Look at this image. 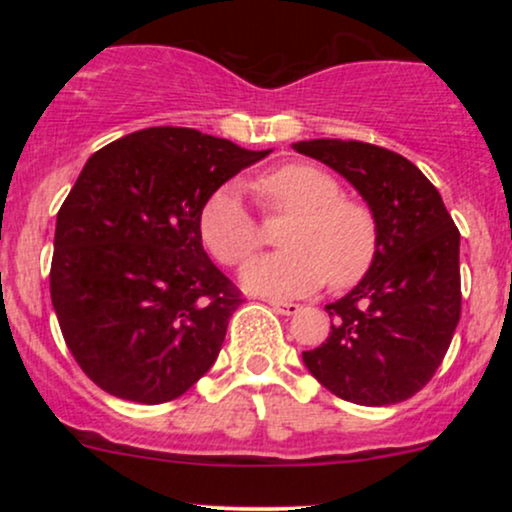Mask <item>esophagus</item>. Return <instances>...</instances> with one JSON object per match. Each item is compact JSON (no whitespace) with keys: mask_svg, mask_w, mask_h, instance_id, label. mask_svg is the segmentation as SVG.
<instances>
[{"mask_svg":"<svg viewBox=\"0 0 512 512\" xmlns=\"http://www.w3.org/2000/svg\"><path fill=\"white\" fill-rule=\"evenodd\" d=\"M269 305L276 310L279 315H296L298 310H301V305L298 303H289V301H269Z\"/></svg>","mask_w":512,"mask_h":512,"instance_id":"esophagus-1","label":"esophagus"}]
</instances>
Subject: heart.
<instances>
[{
    "instance_id": "obj_1",
    "label": "heart",
    "mask_w": 512,
    "mask_h": 512,
    "mask_svg": "<svg viewBox=\"0 0 512 512\" xmlns=\"http://www.w3.org/2000/svg\"><path fill=\"white\" fill-rule=\"evenodd\" d=\"M267 214H289L284 250L245 264V289L293 298L327 284L349 289L370 272L380 248L378 219L366 202L342 195V185L313 163H286L252 182ZM199 238L214 260L236 267L262 245L260 223L236 185H221L199 211Z\"/></svg>"
}]
</instances>
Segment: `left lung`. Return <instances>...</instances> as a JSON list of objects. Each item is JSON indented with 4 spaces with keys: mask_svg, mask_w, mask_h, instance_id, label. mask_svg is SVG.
I'll use <instances>...</instances> for the list:
<instances>
[{
    "mask_svg": "<svg viewBox=\"0 0 512 512\" xmlns=\"http://www.w3.org/2000/svg\"><path fill=\"white\" fill-rule=\"evenodd\" d=\"M293 149L344 175L380 231L370 272L325 305L332 332L303 351L305 366L346 402H404L433 378L460 322V231L431 180L395 151L342 139H310Z\"/></svg>",
    "mask_w": 512,
    "mask_h": 512,
    "instance_id": "obj_1",
    "label": "left lung"
}]
</instances>
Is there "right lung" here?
I'll use <instances>...</instances> for the list:
<instances>
[{
    "label": "right lung",
    "mask_w": 512,
    "mask_h": 512,
    "mask_svg": "<svg viewBox=\"0 0 512 512\" xmlns=\"http://www.w3.org/2000/svg\"><path fill=\"white\" fill-rule=\"evenodd\" d=\"M267 154L149 127L88 158L57 211L50 296L64 342L101 390L163 404L214 366L243 298L204 252L199 211Z\"/></svg>",
    "instance_id": "obj_1"
}]
</instances>
